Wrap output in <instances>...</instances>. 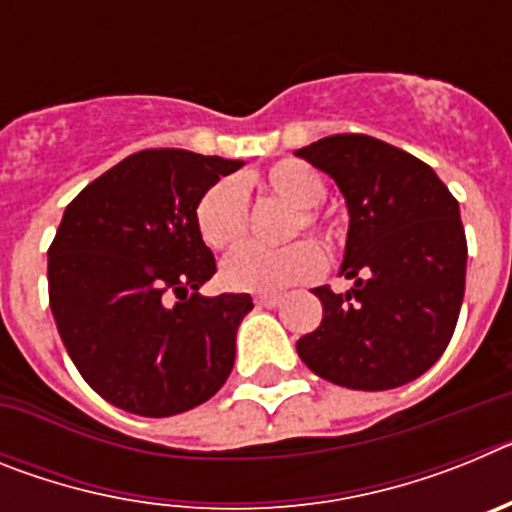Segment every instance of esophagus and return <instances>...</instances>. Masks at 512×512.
Instances as JSON below:
<instances>
[{
	"mask_svg": "<svg viewBox=\"0 0 512 512\" xmlns=\"http://www.w3.org/2000/svg\"><path fill=\"white\" fill-rule=\"evenodd\" d=\"M279 302H282V297H279V295H259V297H256V305H259V307H277Z\"/></svg>",
	"mask_w": 512,
	"mask_h": 512,
	"instance_id": "34e87169",
	"label": "esophagus"
}]
</instances>
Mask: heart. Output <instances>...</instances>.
Instances as JSON below:
<instances>
[{"label": "heart", "instance_id": "1", "mask_svg": "<svg viewBox=\"0 0 512 512\" xmlns=\"http://www.w3.org/2000/svg\"><path fill=\"white\" fill-rule=\"evenodd\" d=\"M253 184H259L266 192L277 194L295 207L289 217V238L307 230L328 248L341 243V225L320 210V202L328 194V184L315 166L297 158H284L256 176ZM194 228L200 233L202 243L212 251H223L241 241L248 230V192L241 179L223 176L200 194L194 205ZM323 264V251L310 241H295L279 248L243 243L225 256L220 279L235 292L266 295L289 284L307 282L320 274Z\"/></svg>", "mask_w": 512, "mask_h": 512}]
</instances>
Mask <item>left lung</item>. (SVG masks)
<instances>
[{
  "instance_id": "1",
  "label": "left lung",
  "mask_w": 512,
  "mask_h": 512,
  "mask_svg": "<svg viewBox=\"0 0 512 512\" xmlns=\"http://www.w3.org/2000/svg\"><path fill=\"white\" fill-rule=\"evenodd\" d=\"M297 156L330 174L346 197V295L312 289L323 320L297 354L328 382L392 390L428 372L449 346L467 277L459 202L436 171L361 133L320 138Z\"/></svg>"
}]
</instances>
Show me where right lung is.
<instances>
[{"label":"right lung","mask_w":512,"mask_h":512,"mask_svg":"<svg viewBox=\"0 0 512 512\" xmlns=\"http://www.w3.org/2000/svg\"><path fill=\"white\" fill-rule=\"evenodd\" d=\"M243 161L148 148L76 194L48 248V300L84 382L146 418L210 400L235 361L251 297H202L217 271L194 205ZM177 302L174 303L173 300Z\"/></svg>","instance_id":"right-lung-1"}]
</instances>
